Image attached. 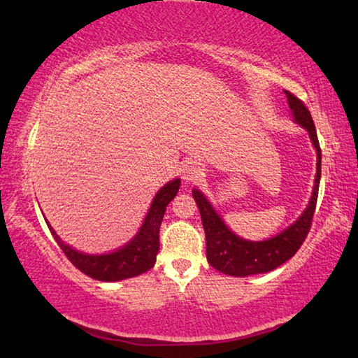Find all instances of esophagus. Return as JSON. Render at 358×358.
<instances>
[{
    "label": "esophagus",
    "instance_id": "34e87169",
    "mask_svg": "<svg viewBox=\"0 0 358 358\" xmlns=\"http://www.w3.org/2000/svg\"><path fill=\"white\" fill-rule=\"evenodd\" d=\"M181 175H183L185 181H189L191 183V181H196L203 177V169L196 161H187L185 162L183 167H181Z\"/></svg>",
    "mask_w": 358,
    "mask_h": 358
}]
</instances>
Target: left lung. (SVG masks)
Wrapping results in <instances>:
<instances>
[{"label":"left lung","mask_w":358,"mask_h":358,"mask_svg":"<svg viewBox=\"0 0 358 358\" xmlns=\"http://www.w3.org/2000/svg\"><path fill=\"white\" fill-rule=\"evenodd\" d=\"M287 96L289 107L296 123L310 132L313 145L317 151V173L314 181V189L310 205L303 211V215L292 226L282 230L276 237L265 241H248L230 232L226 224L217 216L216 211L211 208L210 202L203 194L197 189H192V197L196 201L199 211H201L205 240H207V260L208 264L221 273L230 276H250L257 273H266L275 270L276 266L282 265L295 252L300 250L303 241L310 234L313 216L316 211L319 180H320V145L316 132V126L308 107L303 101L296 98L290 92H284Z\"/></svg>","instance_id":"left-lung-1"}]
</instances>
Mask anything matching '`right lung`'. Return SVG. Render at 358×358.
I'll return each mask as SVG.
<instances>
[{
	"label": "right lung",
	"instance_id": "right-lung-1",
	"mask_svg": "<svg viewBox=\"0 0 358 358\" xmlns=\"http://www.w3.org/2000/svg\"><path fill=\"white\" fill-rule=\"evenodd\" d=\"M178 187L180 180H173L164 187H161V191L156 194L155 201L151 203L148 215L145 217L136 238L131 240L121 250L104 254V256H92V254H83L72 250L71 246L64 245L59 240L55 230L50 227V224H47V226L50 229L53 238L57 240L58 246L62 248L64 256L82 273L88 275L93 280L107 282L126 280V278L142 275L150 268H153L156 254L159 251V227L162 217H164L167 205L177 196Z\"/></svg>",
	"mask_w": 358,
	"mask_h": 358
}]
</instances>
